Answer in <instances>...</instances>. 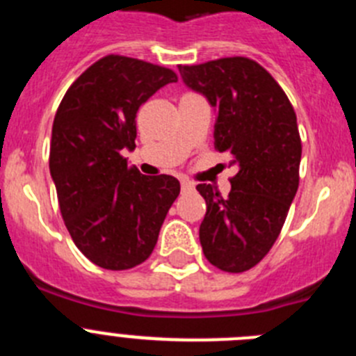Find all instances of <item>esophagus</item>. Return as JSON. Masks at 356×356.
I'll list each match as a JSON object with an SVG mask.
<instances>
[{"mask_svg":"<svg viewBox=\"0 0 356 356\" xmlns=\"http://www.w3.org/2000/svg\"><path fill=\"white\" fill-rule=\"evenodd\" d=\"M194 188V184L191 180H181V191H191Z\"/></svg>","mask_w":356,"mask_h":356,"instance_id":"1","label":"esophagus"}]
</instances>
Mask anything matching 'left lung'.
<instances>
[{
	"instance_id": "left-lung-1",
	"label": "left lung",
	"mask_w": 356,
	"mask_h": 356,
	"mask_svg": "<svg viewBox=\"0 0 356 356\" xmlns=\"http://www.w3.org/2000/svg\"><path fill=\"white\" fill-rule=\"evenodd\" d=\"M178 69L185 85L216 106L213 146L238 168L228 197L212 185L196 187L207 203L201 248L217 269L244 273L269 253L300 185L296 112L278 81L248 56Z\"/></svg>"
}]
</instances>
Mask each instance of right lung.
I'll return each mask as SVG.
<instances>
[{"mask_svg":"<svg viewBox=\"0 0 356 356\" xmlns=\"http://www.w3.org/2000/svg\"><path fill=\"white\" fill-rule=\"evenodd\" d=\"M172 81L171 69L106 55L72 81L56 110L49 172L62 219L78 250L103 269L149 259L180 194L175 176H144L121 155L135 147L140 105Z\"/></svg>","mask_w":356,"mask_h":356,"instance_id":"add662e5","label":"right lung"}]
</instances>
